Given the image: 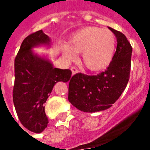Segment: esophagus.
<instances>
[{
    "label": "esophagus",
    "instance_id": "1",
    "mask_svg": "<svg viewBox=\"0 0 150 150\" xmlns=\"http://www.w3.org/2000/svg\"><path fill=\"white\" fill-rule=\"evenodd\" d=\"M71 70L72 75H75V74H76V73L78 72V69L76 68L75 67H71Z\"/></svg>",
    "mask_w": 150,
    "mask_h": 150
}]
</instances>
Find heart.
Masks as SVG:
<instances>
[{"label": "heart", "instance_id": "heart-1", "mask_svg": "<svg viewBox=\"0 0 150 150\" xmlns=\"http://www.w3.org/2000/svg\"><path fill=\"white\" fill-rule=\"evenodd\" d=\"M116 36L109 30L89 26L72 35L70 46H62V53L68 60H75L82 53L83 65L91 71L107 68L112 61L116 50Z\"/></svg>", "mask_w": 150, "mask_h": 150}]
</instances>
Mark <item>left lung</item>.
<instances>
[{
  "label": "left lung",
  "instance_id": "8db88e82",
  "mask_svg": "<svg viewBox=\"0 0 150 150\" xmlns=\"http://www.w3.org/2000/svg\"><path fill=\"white\" fill-rule=\"evenodd\" d=\"M109 29L117 40L110 65L97 75L77 73L69 82L68 100L83 112H95L109 108L119 99L129 82L132 46L125 34Z\"/></svg>",
  "mask_w": 150,
  "mask_h": 150
}]
</instances>
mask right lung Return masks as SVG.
I'll return each instance as SVG.
<instances>
[{"instance_id": "right-lung-1", "label": "right lung", "mask_w": 150, "mask_h": 150, "mask_svg": "<svg viewBox=\"0 0 150 150\" xmlns=\"http://www.w3.org/2000/svg\"><path fill=\"white\" fill-rule=\"evenodd\" d=\"M50 42V38L42 30L30 34L23 40L14 60L13 100L15 109L21 125L36 133L47 127L44 104L54 84L67 82L71 77V70L54 68L48 59L32 51L34 46Z\"/></svg>"}]
</instances>
